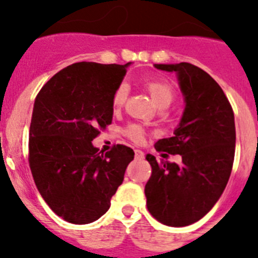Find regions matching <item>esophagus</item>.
Listing matches in <instances>:
<instances>
[{
	"label": "esophagus",
	"mask_w": 258,
	"mask_h": 258,
	"mask_svg": "<svg viewBox=\"0 0 258 258\" xmlns=\"http://www.w3.org/2000/svg\"><path fill=\"white\" fill-rule=\"evenodd\" d=\"M134 156H136L137 160H141V159H143V156H145V154H143L141 150H134Z\"/></svg>",
	"instance_id": "34e87169"
}]
</instances>
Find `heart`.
Instances as JSON below:
<instances>
[{
  "label": "heart",
  "mask_w": 258,
  "mask_h": 258,
  "mask_svg": "<svg viewBox=\"0 0 258 258\" xmlns=\"http://www.w3.org/2000/svg\"><path fill=\"white\" fill-rule=\"evenodd\" d=\"M146 89L149 90L150 95H151L152 101L156 103V106L160 108V107H168L174 99V90H173L172 86L168 83L163 81V80H147L145 81ZM127 97V90L126 86L124 84H120V85L116 88V90L113 92L112 95V104L115 108H120V107L124 106V103L126 102ZM124 133L126 134L127 138H131L133 142H141V141L145 138V129L143 126L138 124H131L125 127Z\"/></svg>",
  "instance_id": "b5f03b06"
}]
</instances>
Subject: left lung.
Listing matches in <instances>:
<instances>
[{
  "label": "left lung",
  "mask_w": 258,
  "mask_h": 258,
  "mask_svg": "<svg viewBox=\"0 0 258 258\" xmlns=\"http://www.w3.org/2000/svg\"><path fill=\"white\" fill-rule=\"evenodd\" d=\"M155 67L177 72L186 107L174 136L155 143L156 151L181 155L182 163L146 155L152 169L145 186L147 209L166 226H187L213 208L229 182L235 155L234 111L202 68L184 61Z\"/></svg>",
  "instance_id": "1"
}]
</instances>
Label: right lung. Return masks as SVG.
I'll return each mask as SVG.
<instances>
[{
	"mask_svg": "<svg viewBox=\"0 0 258 258\" xmlns=\"http://www.w3.org/2000/svg\"><path fill=\"white\" fill-rule=\"evenodd\" d=\"M127 66L75 63L54 75L35 99L29 168L41 197L67 222L85 225L103 216L134 159L127 146L101 154L92 143L112 122V95Z\"/></svg>",
	"mask_w": 258,
	"mask_h": 258,
	"instance_id": "right-lung-1",
	"label": "right lung"
}]
</instances>
